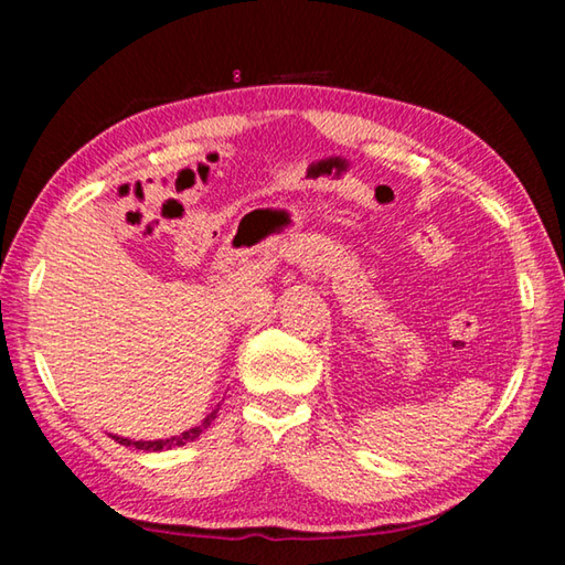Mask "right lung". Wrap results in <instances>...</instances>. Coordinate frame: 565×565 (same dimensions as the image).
Here are the masks:
<instances>
[{"label":"right lung","instance_id":"1","mask_svg":"<svg viewBox=\"0 0 565 565\" xmlns=\"http://www.w3.org/2000/svg\"><path fill=\"white\" fill-rule=\"evenodd\" d=\"M216 414H218V408L212 411V414H209V416L204 418L202 426L189 428V431H184L181 436L159 438V441H129V438H121V436H111V438H114V441H117V444H121V446L139 448V451H167V448H174V446H184V444H189V441H196V438L204 434V428L212 426V420L216 418Z\"/></svg>","mask_w":565,"mask_h":565}]
</instances>
